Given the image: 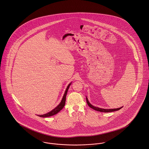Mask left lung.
Wrapping results in <instances>:
<instances>
[{"instance_id": "8db88e82", "label": "left lung", "mask_w": 149, "mask_h": 149, "mask_svg": "<svg viewBox=\"0 0 149 149\" xmlns=\"http://www.w3.org/2000/svg\"><path fill=\"white\" fill-rule=\"evenodd\" d=\"M86 102H87V103L88 104V106L89 107H90L91 109L96 110V111H100V112H103V113H109V112H113V111H117V110H120V109H122V107H119V108H118V109H101V108H99V107H95L93 105H91L90 102H88L87 98H86Z\"/></svg>"}]
</instances>
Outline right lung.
<instances>
[{"label": "right lung", "instance_id": "obj_1", "mask_svg": "<svg viewBox=\"0 0 149 149\" xmlns=\"http://www.w3.org/2000/svg\"><path fill=\"white\" fill-rule=\"evenodd\" d=\"M70 84H71V83H70V84L68 85V86H67V87L66 90V91H65V94H64V95H63V98L62 99V101L61 102L60 104H59L56 107H55V108L54 109H53L52 111H51L50 112L47 113V114H46L40 115V116L38 115V116H40V117H48V116H54V115L57 114L58 112H59V111L63 108V107H64L65 105L67 93V91H68V88H69Z\"/></svg>", "mask_w": 149, "mask_h": 149}]
</instances>
